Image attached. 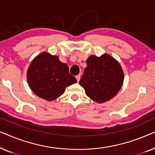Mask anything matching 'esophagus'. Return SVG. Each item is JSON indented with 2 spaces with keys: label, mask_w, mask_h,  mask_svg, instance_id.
<instances>
[{
  "label": "esophagus",
  "mask_w": 155,
  "mask_h": 155,
  "mask_svg": "<svg viewBox=\"0 0 155 155\" xmlns=\"http://www.w3.org/2000/svg\"><path fill=\"white\" fill-rule=\"evenodd\" d=\"M76 79H77V81H78V82L80 81V75H77L76 76Z\"/></svg>",
  "instance_id": "obj_1"
}]
</instances>
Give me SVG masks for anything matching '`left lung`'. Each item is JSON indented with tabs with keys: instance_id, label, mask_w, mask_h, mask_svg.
Here are the masks:
<instances>
[{
	"instance_id": "1",
	"label": "left lung",
	"mask_w": 155,
	"mask_h": 155,
	"mask_svg": "<svg viewBox=\"0 0 155 155\" xmlns=\"http://www.w3.org/2000/svg\"><path fill=\"white\" fill-rule=\"evenodd\" d=\"M80 80L85 94L93 101L104 103L113 98L124 82V71L120 63L108 54L91 56Z\"/></svg>"
}]
</instances>
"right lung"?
Instances as JSON below:
<instances>
[{"mask_svg":"<svg viewBox=\"0 0 155 155\" xmlns=\"http://www.w3.org/2000/svg\"><path fill=\"white\" fill-rule=\"evenodd\" d=\"M29 86L36 95L47 101L62 95L65 87L77 80L69 73L68 66L61 62L58 57L43 52L34 58L27 70Z\"/></svg>","mask_w":155,"mask_h":155,"instance_id":"right-lung-1","label":"right lung"}]
</instances>
